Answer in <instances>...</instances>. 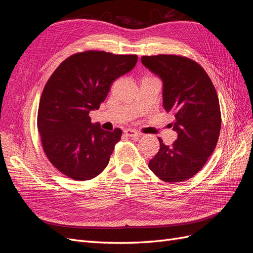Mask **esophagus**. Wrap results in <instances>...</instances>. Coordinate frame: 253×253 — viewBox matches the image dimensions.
I'll return each instance as SVG.
<instances>
[{
    "label": "esophagus",
    "instance_id": "obj_1",
    "mask_svg": "<svg viewBox=\"0 0 253 253\" xmlns=\"http://www.w3.org/2000/svg\"><path fill=\"white\" fill-rule=\"evenodd\" d=\"M124 132L127 137H139L141 135L140 133H138L137 131H135V129H132V128H126Z\"/></svg>",
    "mask_w": 253,
    "mask_h": 253
}]
</instances>
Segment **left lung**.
Here are the masks:
<instances>
[{
    "label": "left lung",
    "mask_w": 253,
    "mask_h": 253,
    "mask_svg": "<svg viewBox=\"0 0 253 253\" xmlns=\"http://www.w3.org/2000/svg\"><path fill=\"white\" fill-rule=\"evenodd\" d=\"M142 64L163 81V105L174 115L177 133L172 145L160 148L150 170L167 182L189 179L200 171L216 147L220 132L218 97L209 76L195 61L175 55L141 57Z\"/></svg>",
    "instance_id": "left-lung-1"
}]
</instances>
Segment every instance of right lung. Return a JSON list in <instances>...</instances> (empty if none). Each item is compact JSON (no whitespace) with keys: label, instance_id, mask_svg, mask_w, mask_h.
<instances>
[{"label":"right lung","instance_id":"add662e5","mask_svg":"<svg viewBox=\"0 0 253 253\" xmlns=\"http://www.w3.org/2000/svg\"><path fill=\"white\" fill-rule=\"evenodd\" d=\"M136 55L88 50L61 63L45 85L38 111L43 150L57 169L75 180H88L110 162L121 129L104 131L90 122L112 83L132 71Z\"/></svg>","mask_w":253,"mask_h":253}]
</instances>
